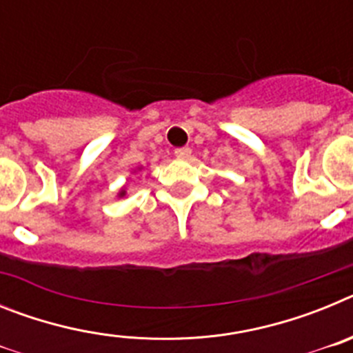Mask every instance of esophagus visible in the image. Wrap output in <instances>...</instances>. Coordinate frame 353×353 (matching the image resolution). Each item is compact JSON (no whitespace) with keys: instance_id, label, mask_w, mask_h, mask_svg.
<instances>
[{"instance_id":"esophagus-1","label":"esophagus","mask_w":353,"mask_h":353,"mask_svg":"<svg viewBox=\"0 0 353 353\" xmlns=\"http://www.w3.org/2000/svg\"><path fill=\"white\" fill-rule=\"evenodd\" d=\"M174 155H176V159L187 161V159L191 157V148H189V146H183V148H176V150H174Z\"/></svg>"}]
</instances>
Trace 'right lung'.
Returning a JSON list of instances; mask_svg holds the SVG:
<instances>
[{"label": "right lung", "mask_w": 353, "mask_h": 353, "mask_svg": "<svg viewBox=\"0 0 353 353\" xmlns=\"http://www.w3.org/2000/svg\"><path fill=\"white\" fill-rule=\"evenodd\" d=\"M141 170H143V166H139L138 170H134L132 173H138V171H141ZM125 196H127V187L123 185V187H121V189H120V191H118V198H125Z\"/></svg>", "instance_id": "1"}]
</instances>
